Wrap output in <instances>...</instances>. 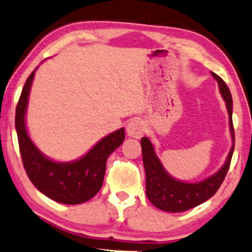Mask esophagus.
Listing matches in <instances>:
<instances>
[{"mask_svg":"<svg viewBox=\"0 0 252 252\" xmlns=\"http://www.w3.org/2000/svg\"><path fill=\"white\" fill-rule=\"evenodd\" d=\"M146 131V128H144V123L138 118H135V120H131L126 126V134H128L130 137L134 138H140L141 136L144 134Z\"/></svg>","mask_w":252,"mask_h":252,"instance_id":"1","label":"esophagus"}]
</instances>
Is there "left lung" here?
Returning <instances> with one entry per match:
<instances>
[{
    "mask_svg": "<svg viewBox=\"0 0 252 252\" xmlns=\"http://www.w3.org/2000/svg\"><path fill=\"white\" fill-rule=\"evenodd\" d=\"M212 76L218 82L219 90L225 103L230 118V130L232 136L233 144L228 153L227 160L218 173L204 181L189 184V182L179 181L172 178L163 168L162 163L154 152V147L148 137H142L141 147H142V158L144 170H146V193L148 199L158 209L166 212H184L193 207L198 206L211 196L216 194L220 185L224 181L227 170L230 168L231 158H232L233 149H235V129L232 123V97L226 83L216 73L211 72Z\"/></svg>",
    "mask_w": 252,
    "mask_h": 252,
    "instance_id": "left-lung-1",
    "label": "left lung"
}]
</instances>
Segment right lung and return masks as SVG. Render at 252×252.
<instances>
[{
    "mask_svg": "<svg viewBox=\"0 0 252 252\" xmlns=\"http://www.w3.org/2000/svg\"><path fill=\"white\" fill-rule=\"evenodd\" d=\"M35 70L30 74L16 106L15 128L20 154L32 184L52 200L66 205L82 204L102 189L109 155L123 143L124 129L100 140L85 156L73 162H56L34 146L27 134L25 114Z\"/></svg>",
    "mask_w": 252,
    "mask_h": 252,
    "instance_id": "1",
    "label": "right lung"
}]
</instances>
